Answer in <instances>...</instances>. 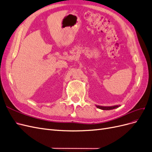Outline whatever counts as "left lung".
Masks as SVG:
<instances>
[{
  "instance_id": "1",
  "label": "left lung",
  "mask_w": 152,
  "mask_h": 152,
  "mask_svg": "<svg viewBox=\"0 0 152 152\" xmlns=\"http://www.w3.org/2000/svg\"><path fill=\"white\" fill-rule=\"evenodd\" d=\"M96 107L98 108H99L101 110H113L115 108H118L119 107H121V105H114V106H111V107H103V106H99V105H96Z\"/></svg>"
}]
</instances>
